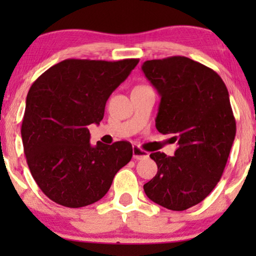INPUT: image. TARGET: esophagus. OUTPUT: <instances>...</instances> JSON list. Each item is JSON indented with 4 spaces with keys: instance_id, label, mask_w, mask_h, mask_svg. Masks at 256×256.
Instances as JSON below:
<instances>
[{
    "instance_id": "obj_1",
    "label": "esophagus",
    "mask_w": 256,
    "mask_h": 256,
    "mask_svg": "<svg viewBox=\"0 0 256 256\" xmlns=\"http://www.w3.org/2000/svg\"><path fill=\"white\" fill-rule=\"evenodd\" d=\"M132 157L135 160H146L149 157V154L144 152V150H142L141 148H138V146H134L132 148Z\"/></svg>"
}]
</instances>
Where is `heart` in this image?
Segmentation results:
<instances>
[{
  "instance_id": "b5f03b06",
  "label": "heart",
  "mask_w": 256,
  "mask_h": 256,
  "mask_svg": "<svg viewBox=\"0 0 256 256\" xmlns=\"http://www.w3.org/2000/svg\"><path fill=\"white\" fill-rule=\"evenodd\" d=\"M138 87H144V86H138Z\"/></svg>"
}]
</instances>
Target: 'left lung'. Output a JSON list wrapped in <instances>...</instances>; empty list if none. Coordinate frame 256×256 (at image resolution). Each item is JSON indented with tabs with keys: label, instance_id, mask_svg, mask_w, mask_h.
<instances>
[{
	"label": "left lung",
	"instance_id": "1",
	"mask_svg": "<svg viewBox=\"0 0 256 256\" xmlns=\"http://www.w3.org/2000/svg\"><path fill=\"white\" fill-rule=\"evenodd\" d=\"M142 71L160 96L157 130L178 143L174 156L150 154L158 171L143 188L156 204L184 211L222 176L236 132L228 90L218 73L183 56L146 60Z\"/></svg>",
	"mask_w": 256,
	"mask_h": 256
}]
</instances>
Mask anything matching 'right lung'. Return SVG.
I'll return each mask as SVG.
<instances>
[{
	"label": "right lung",
	"instance_id": "add662e5",
	"mask_svg": "<svg viewBox=\"0 0 256 256\" xmlns=\"http://www.w3.org/2000/svg\"><path fill=\"white\" fill-rule=\"evenodd\" d=\"M138 62L65 59L31 85L20 134L30 172L51 200L72 208L100 200L132 160L127 141L90 146L87 126L100 124L108 98Z\"/></svg>",
	"mask_w": 256,
	"mask_h": 256
}]
</instances>
